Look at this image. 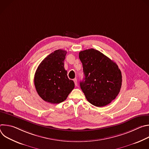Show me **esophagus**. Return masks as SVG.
<instances>
[{
    "instance_id": "34e87169",
    "label": "esophagus",
    "mask_w": 149,
    "mask_h": 149,
    "mask_svg": "<svg viewBox=\"0 0 149 149\" xmlns=\"http://www.w3.org/2000/svg\"><path fill=\"white\" fill-rule=\"evenodd\" d=\"M74 83H75V86H78V83H77V79L76 78L74 79Z\"/></svg>"
}]
</instances>
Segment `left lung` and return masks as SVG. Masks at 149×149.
<instances>
[{
    "instance_id": "obj_1",
    "label": "left lung",
    "mask_w": 149,
    "mask_h": 149,
    "mask_svg": "<svg viewBox=\"0 0 149 149\" xmlns=\"http://www.w3.org/2000/svg\"><path fill=\"white\" fill-rule=\"evenodd\" d=\"M79 58L85 76L80 87L87 100L96 107L108 105L121 87L122 75L118 65L93 48L81 51Z\"/></svg>"
}]
</instances>
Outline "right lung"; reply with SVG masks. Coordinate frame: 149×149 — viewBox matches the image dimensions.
Segmentation results:
<instances>
[{
    "label": "right lung",
    "instance_id": "obj_1",
    "mask_svg": "<svg viewBox=\"0 0 149 149\" xmlns=\"http://www.w3.org/2000/svg\"><path fill=\"white\" fill-rule=\"evenodd\" d=\"M67 52L58 49L48 55L39 65L34 77L36 90L40 98L51 104L65 101L75 84L67 76L64 60Z\"/></svg>",
    "mask_w": 149,
    "mask_h": 149
}]
</instances>
